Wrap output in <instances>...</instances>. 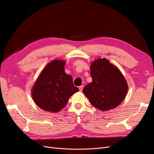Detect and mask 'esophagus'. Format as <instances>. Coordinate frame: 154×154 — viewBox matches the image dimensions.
Here are the masks:
<instances>
[{
  "label": "esophagus",
  "instance_id": "1",
  "mask_svg": "<svg viewBox=\"0 0 154 154\" xmlns=\"http://www.w3.org/2000/svg\"><path fill=\"white\" fill-rule=\"evenodd\" d=\"M83 85H81V86H79V91H82L83 90Z\"/></svg>",
  "mask_w": 154,
  "mask_h": 154
}]
</instances>
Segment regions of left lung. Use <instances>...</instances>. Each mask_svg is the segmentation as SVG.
I'll return each mask as SVG.
<instances>
[{"label": "left lung", "instance_id": "obj_1", "mask_svg": "<svg viewBox=\"0 0 154 154\" xmlns=\"http://www.w3.org/2000/svg\"><path fill=\"white\" fill-rule=\"evenodd\" d=\"M90 69L92 82L83 89L90 103L103 111L118 106L128 91L127 83L121 71L105 58L95 60Z\"/></svg>", "mask_w": 154, "mask_h": 154}]
</instances>
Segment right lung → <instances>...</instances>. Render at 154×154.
I'll list each match as a JSON object with an SVG mask.
<instances>
[{
	"label": "right lung",
	"mask_w": 154,
	"mask_h": 154,
	"mask_svg": "<svg viewBox=\"0 0 154 154\" xmlns=\"http://www.w3.org/2000/svg\"><path fill=\"white\" fill-rule=\"evenodd\" d=\"M65 61L54 60L40 73L32 89L34 102L42 109L59 112L69 97L79 89L73 85L72 78L64 72Z\"/></svg>",
	"instance_id": "obj_1"
}]
</instances>
